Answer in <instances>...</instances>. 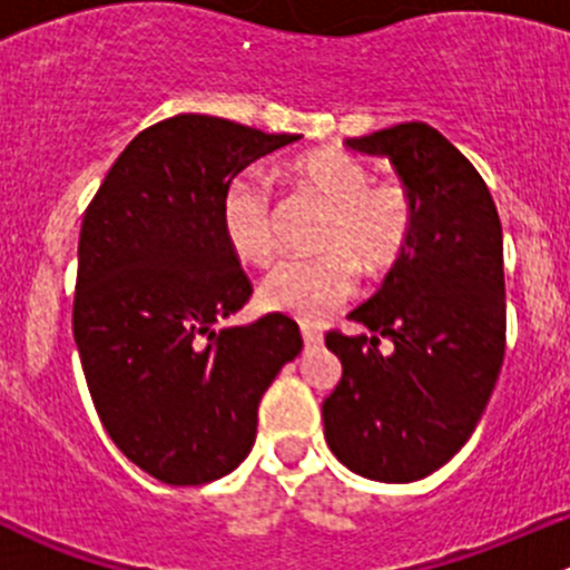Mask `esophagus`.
<instances>
[{
	"label": "esophagus",
	"mask_w": 570,
	"mask_h": 570,
	"mask_svg": "<svg viewBox=\"0 0 570 570\" xmlns=\"http://www.w3.org/2000/svg\"><path fill=\"white\" fill-rule=\"evenodd\" d=\"M301 333H303V342H306V347H320V344H322V331H320V327H314V325H308V322H303Z\"/></svg>",
	"instance_id": "esophagus-1"
}]
</instances>
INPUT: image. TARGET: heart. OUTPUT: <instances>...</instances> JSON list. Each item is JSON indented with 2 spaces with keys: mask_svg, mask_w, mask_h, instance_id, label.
Returning a JSON list of instances; mask_svg holds the SVG:
<instances>
[{
  "mask_svg": "<svg viewBox=\"0 0 570 570\" xmlns=\"http://www.w3.org/2000/svg\"><path fill=\"white\" fill-rule=\"evenodd\" d=\"M292 187L327 206L320 256H292L275 264L258 286L269 312L317 322L342 306L366 273H386L416 232V195L400 178H372L353 154L322 148L286 165ZM223 234L243 262L267 264L275 253L273 198L267 178L243 174L223 198Z\"/></svg>",
  "mask_w": 570,
  "mask_h": 570,
  "instance_id": "b5f03b06",
  "label": "heart"
}]
</instances>
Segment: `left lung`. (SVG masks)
Instances as JSON below:
<instances>
[{"mask_svg":"<svg viewBox=\"0 0 570 570\" xmlns=\"http://www.w3.org/2000/svg\"><path fill=\"white\" fill-rule=\"evenodd\" d=\"M389 157L416 195V232L381 289L350 314L372 336L331 331L342 381L322 402L325 441L350 471L413 482L471 439L504 361L502 223L474 165L433 126L350 137ZM381 337L395 344L383 356Z\"/></svg>","mask_w":570,"mask_h":570,"instance_id":"8db88e82","label":"left lung"}]
</instances>
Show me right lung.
I'll list each match as a JSON object with an SVG mask.
<instances>
[{
  "label": "right lung",
  "mask_w": 570,
  "mask_h": 570,
  "mask_svg": "<svg viewBox=\"0 0 570 570\" xmlns=\"http://www.w3.org/2000/svg\"><path fill=\"white\" fill-rule=\"evenodd\" d=\"M301 140L174 115L124 148L79 232L73 338L120 452L168 485L248 458L258 402L303 350L284 314L223 327L253 286L223 234V198L256 159Z\"/></svg>",
  "instance_id": "right-lung-1"
}]
</instances>
